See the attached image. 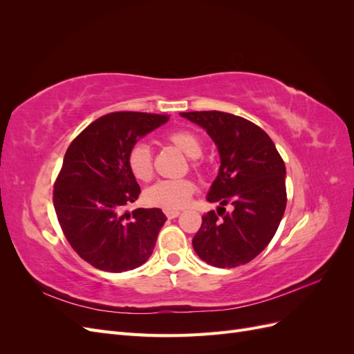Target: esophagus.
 <instances>
[{
  "label": "esophagus",
  "mask_w": 354,
  "mask_h": 354,
  "mask_svg": "<svg viewBox=\"0 0 354 354\" xmlns=\"http://www.w3.org/2000/svg\"><path fill=\"white\" fill-rule=\"evenodd\" d=\"M165 216H167V218H177L178 216H180V212L178 211H165Z\"/></svg>",
  "instance_id": "obj_1"
}]
</instances>
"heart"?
Returning <instances> with one entry per match:
<instances>
[{
	"instance_id": "heart-1",
	"label": "heart",
	"mask_w": 354,
	"mask_h": 354,
	"mask_svg": "<svg viewBox=\"0 0 354 354\" xmlns=\"http://www.w3.org/2000/svg\"><path fill=\"white\" fill-rule=\"evenodd\" d=\"M167 143L190 158V167L199 169V156L203 152L202 138L192 130H176L165 137ZM127 165L130 173L138 181H151L153 177V156L146 143H136L130 147L127 155ZM195 194V186L187 178L180 180H160L153 186L146 189L143 199L149 207L176 211L185 208L192 195Z\"/></svg>"
}]
</instances>
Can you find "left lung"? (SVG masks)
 Returning a JSON list of instances; mask_svg holds the SVG:
<instances>
[{
  "label": "left lung",
  "mask_w": 354,
  "mask_h": 354,
  "mask_svg": "<svg viewBox=\"0 0 354 354\" xmlns=\"http://www.w3.org/2000/svg\"><path fill=\"white\" fill-rule=\"evenodd\" d=\"M180 115L207 130L220 153L218 176L207 196L220 207L202 216L194 250L220 269L250 263L273 239L283 217V159L266 131L242 116L218 111ZM227 203L234 207L230 213L223 208Z\"/></svg>",
  "instance_id": "left-lung-1"
}]
</instances>
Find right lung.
Segmentation results:
<instances>
[{
  "label": "right lung",
  "mask_w": 354,
  "mask_h": 354,
  "mask_svg": "<svg viewBox=\"0 0 354 354\" xmlns=\"http://www.w3.org/2000/svg\"><path fill=\"white\" fill-rule=\"evenodd\" d=\"M167 115L112 112L73 138L56 178L53 203L73 251L93 267L121 273L152 255L167 217L159 208L122 209L140 195L127 165L130 147Z\"/></svg>",
  "instance_id": "1"
}]
</instances>
